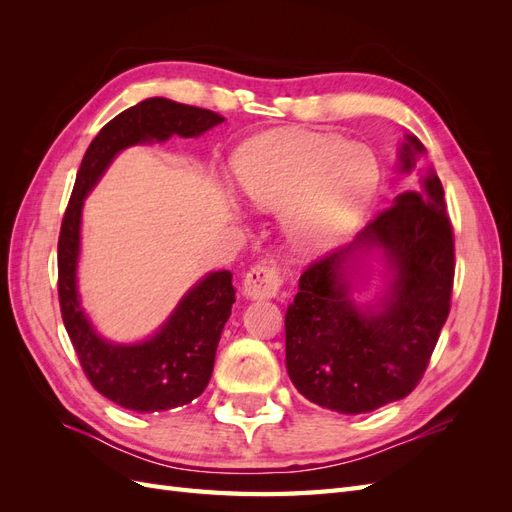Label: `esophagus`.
<instances>
[{
    "label": "esophagus",
    "instance_id": "obj_1",
    "mask_svg": "<svg viewBox=\"0 0 512 512\" xmlns=\"http://www.w3.org/2000/svg\"><path fill=\"white\" fill-rule=\"evenodd\" d=\"M282 288L280 267L275 262H260L245 273L243 292L250 299H273Z\"/></svg>",
    "mask_w": 512,
    "mask_h": 512
}]
</instances>
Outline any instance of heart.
<instances>
[{"label": "heart", "mask_w": 512, "mask_h": 512, "mask_svg": "<svg viewBox=\"0 0 512 512\" xmlns=\"http://www.w3.org/2000/svg\"><path fill=\"white\" fill-rule=\"evenodd\" d=\"M252 205L286 211L290 239L305 252L331 250L361 220L378 185L365 145L320 132H275L245 143L232 162Z\"/></svg>", "instance_id": "obj_1"}]
</instances>
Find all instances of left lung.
I'll use <instances>...</instances> for the list:
<instances>
[{"label": "left lung", "mask_w": 512, "mask_h": 512, "mask_svg": "<svg viewBox=\"0 0 512 512\" xmlns=\"http://www.w3.org/2000/svg\"><path fill=\"white\" fill-rule=\"evenodd\" d=\"M425 147L401 145L410 173ZM382 249L394 271L380 306L351 301L347 269L359 251ZM455 237L444 188L429 170L423 190L399 194L348 247L309 265L286 312V367L297 391L339 414L374 412L421 382L451 312Z\"/></svg>", "instance_id": "obj_1"}]
</instances>
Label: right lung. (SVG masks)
<instances>
[{
  "label": "right lung",
  "instance_id": "obj_1",
  "mask_svg": "<svg viewBox=\"0 0 512 512\" xmlns=\"http://www.w3.org/2000/svg\"><path fill=\"white\" fill-rule=\"evenodd\" d=\"M224 117L207 108L149 98L119 113L87 147L57 241V292L64 327L87 380L106 399L134 412H162L190 404L207 389L215 350L235 303L230 271L209 273L177 305L147 342L121 346L91 327L76 290L83 200L121 149L166 141L173 134L200 136Z\"/></svg>",
  "mask_w": 512,
  "mask_h": 512
}]
</instances>
